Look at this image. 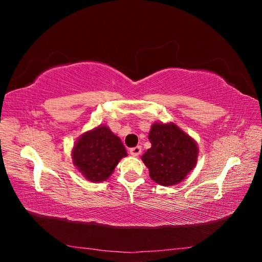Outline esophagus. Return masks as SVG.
Wrapping results in <instances>:
<instances>
[{
  "instance_id": "1",
  "label": "esophagus",
  "mask_w": 262,
  "mask_h": 262,
  "mask_svg": "<svg viewBox=\"0 0 262 262\" xmlns=\"http://www.w3.org/2000/svg\"><path fill=\"white\" fill-rule=\"evenodd\" d=\"M129 152H130V155H133V156H140L141 152H142L141 147H140V145H137V147L130 148L129 149Z\"/></svg>"
}]
</instances>
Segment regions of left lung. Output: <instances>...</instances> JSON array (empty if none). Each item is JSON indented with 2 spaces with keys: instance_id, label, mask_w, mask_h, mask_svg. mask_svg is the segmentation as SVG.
I'll use <instances>...</instances> for the list:
<instances>
[{
  "instance_id": "1",
  "label": "left lung",
  "mask_w": 262,
  "mask_h": 262,
  "mask_svg": "<svg viewBox=\"0 0 262 262\" xmlns=\"http://www.w3.org/2000/svg\"><path fill=\"white\" fill-rule=\"evenodd\" d=\"M151 148L142 161L150 178L163 186L180 183L196 164L198 147L193 139L174 123H154L149 133Z\"/></svg>"
}]
</instances>
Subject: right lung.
I'll list each match as a JSON object with an SVG mask.
<instances>
[{
	"label": "right lung",
	"instance_id": "add662e5",
	"mask_svg": "<svg viewBox=\"0 0 262 262\" xmlns=\"http://www.w3.org/2000/svg\"><path fill=\"white\" fill-rule=\"evenodd\" d=\"M127 156L126 149L110 128L99 126L79 137L73 150V161L79 172L90 181H104L119 161Z\"/></svg>",
	"mask_w": 262,
	"mask_h": 262
}]
</instances>
